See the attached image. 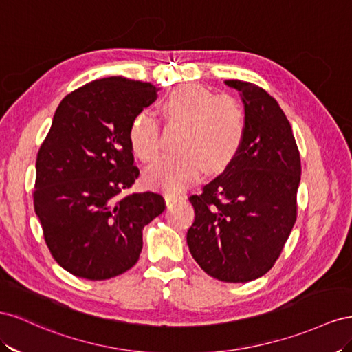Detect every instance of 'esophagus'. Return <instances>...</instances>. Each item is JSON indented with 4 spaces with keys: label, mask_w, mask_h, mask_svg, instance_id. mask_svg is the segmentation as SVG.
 Here are the masks:
<instances>
[{
    "label": "esophagus",
    "mask_w": 352,
    "mask_h": 352,
    "mask_svg": "<svg viewBox=\"0 0 352 352\" xmlns=\"http://www.w3.org/2000/svg\"><path fill=\"white\" fill-rule=\"evenodd\" d=\"M184 196L183 195H177V193H165V200L166 204H173V202H177V200H182Z\"/></svg>",
    "instance_id": "34e87169"
}]
</instances>
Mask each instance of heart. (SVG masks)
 I'll list each match as a JSON object with an SVG mask.
<instances>
[{"mask_svg":"<svg viewBox=\"0 0 352 352\" xmlns=\"http://www.w3.org/2000/svg\"><path fill=\"white\" fill-rule=\"evenodd\" d=\"M165 113L187 124L182 138L184 152L157 159L144 170V183L155 188L179 192L196 179L204 166L215 173L226 168L245 135L243 109L233 97H215L209 89L186 84L164 102ZM134 155L150 162L159 153V124L148 110H140L128 129Z\"/></svg>","mask_w":352,"mask_h":352,"instance_id":"obj_1","label":"heart"}]
</instances>
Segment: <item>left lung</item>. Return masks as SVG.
I'll return each instance as SVG.
<instances>
[{"label": "left lung", "instance_id": "8db88e82", "mask_svg": "<svg viewBox=\"0 0 352 352\" xmlns=\"http://www.w3.org/2000/svg\"><path fill=\"white\" fill-rule=\"evenodd\" d=\"M245 109V135L219 177L188 197L190 254L206 274L245 283L274 265L296 221L300 157L283 110L261 87L230 79Z\"/></svg>", "mask_w": 352, "mask_h": 352}]
</instances>
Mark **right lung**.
I'll return each instance as SVG.
<instances>
[{
    "instance_id": "add662e5",
    "label": "right lung",
    "mask_w": 352,
    "mask_h": 352,
    "mask_svg": "<svg viewBox=\"0 0 352 352\" xmlns=\"http://www.w3.org/2000/svg\"><path fill=\"white\" fill-rule=\"evenodd\" d=\"M157 89L124 76L96 79L60 102L36 156L35 212L50 252L70 274L106 280L131 268L143 228L164 212L153 193L122 196L140 174L128 129Z\"/></svg>"
}]
</instances>
